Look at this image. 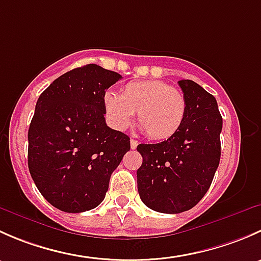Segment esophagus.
<instances>
[{
    "label": "esophagus",
    "mask_w": 261,
    "mask_h": 261,
    "mask_svg": "<svg viewBox=\"0 0 261 261\" xmlns=\"http://www.w3.org/2000/svg\"><path fill=\"white\" fill-rule=\"evenodd\" d=\"M130 145H131V149H136V146L139 145V143L135 140V139H131V140H130Z\"/></svg>",
    "instance_id": "34e87169"
}]
</instances>
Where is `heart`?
Returning a JSON list of instances; mask_svg holds the SVG:
<instances>
[{
  "label": "heart",
  "mask_w": 261,
  "mask_h": 261,
  "mask_svg": "<svg viewBox=\"0 0 261 261\" xmlns=\"http://www.w3.org/2000/svg\"><path fill=\"white\" fill-rule=\"evenodd\" d=\"M105 115L115 130L122 131L138 112V122L152 140H167L179 131L187 114L183 92L163 81L130 82L120 92L103 94Z\"/></svg>",
  "instance_id": "1"
}]
</instances>
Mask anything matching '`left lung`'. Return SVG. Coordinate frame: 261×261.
<instances>
[{"mask_svg": "<svg viewBox=\"0 0 261 261\" xmlns=\"http://www.w3.org/2000/svg\"><path fill=\"white\" fill-rule=\"evenodd\" d=\"M187 114L177 134L158 144H140L143 164L138 191L149 208L180 213L196 206L211 186L220 164L222 117L211 93L191 80L178 82Z\"/></svg>", "mask_w": 261, "mask_h": 261, "instance_id": "8db88e82", "label": "left lung"}]
</instances>
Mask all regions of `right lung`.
Listing matches in <instances>:
<instances>
[{"instance_id":"right-lung-1","label":"right lung","mask_w":261,"mask_h":261,"mask_svg":"<svg viewBox=\"0 0 261 261\" xmlns=\"http://www.w3.org/2000/svg\"><path fill=\"white\" fill-rule=\"evenodd\" d=\"M121 75L97 64L75 68L40 94L29 127L28 164L39 192L60 211H89L105 199L130 138L110 128L102 99Z\"/></svg>"}]
</instances>
